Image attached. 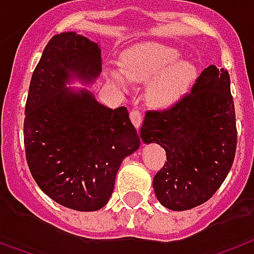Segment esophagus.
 <instances>
[{
  "label": "esophagus",
  "mask_w": 254,
  "mask_h": 254,
  "mask_svg": "<svg viewBox=\"0 0 254 254\" xmlns=\"http://www.w3.org/2000/svg\"><path fill=\"white\" fill-rule=\"evenodd\" d=\"M130 121L134 125V127H140L141 122H143V114L140 113L139 110H132L130 111Z\"/></svg>",
  "instance_id": "1"
}]
</instances>
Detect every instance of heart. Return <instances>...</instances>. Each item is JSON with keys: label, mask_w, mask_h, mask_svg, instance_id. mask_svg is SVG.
Masks as SVG:
<instances>
[{"label": "heart", "mask_w": 254, "mask_h": 254, "mask_svg": "<svg viewBox=\"0 0 254 254\" xmlns=\"http://www.w3.org/2000/svg\"><path fill=\"white\" fill-rule=\"evenodd\" d=\"M175 48L157 42H145L129 48L122 55L120 68L109 70L107 77L118 89L127 90V83L147 84L145 100L154 109L166 110L176 106L187 95L196 78L195 65L180 60Z\"/></svg>", "instance_id": "heart-1"}]
</instances>
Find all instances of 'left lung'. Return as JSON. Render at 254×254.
<instances>
[{
    "mask_svg": "<svg viewBox=\"0 0 254 254\" xmlns=\"http://www.w3.org/2000/svg\"><path fill=\"white\" fill-rule=\"evenodd\" d=\"M140 137L166 151L154 191L170 210H189L210 199L226 180L237 150L230 74L209 65L190 93L164 111H147Z\"/></svg>",
    "mask_w": 254,
    "mask_h": 254,
    "instance_id": "1",
    "label": "left lung"
}]
</instances>
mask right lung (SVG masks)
Returning a JSON list of instances; mask_svg holds the SVG:
<instances>
[{"label": "right lung", "instance_id": "1", "mask_svg": "<svg viewBox=\"0 0 254 254\" xmlns=\"http://www.w3.org/2000/svg\"><path fill=\"white\" fill-rule=\"evenodd\" d=\"M102 71V51L77 33L53 35L30 81L24 117L28 169L45 194L79 212L102 209L124 158L140 145L127 107L109 109L89 90Z\"/></svg>", "mask_w": 254, "mask_h": 254}]
</instances>
